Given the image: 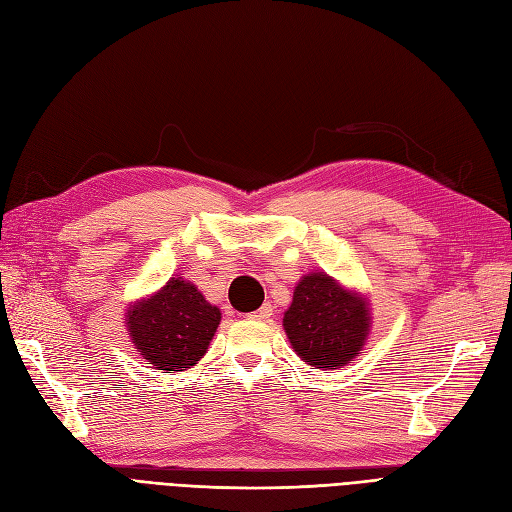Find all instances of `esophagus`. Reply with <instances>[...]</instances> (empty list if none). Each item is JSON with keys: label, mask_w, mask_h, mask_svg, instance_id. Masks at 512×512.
<instances>
[{"label": "esophagus", "mask_w": 512, "mask_h": 512, "mask_svg": "<svg viewBox=\"0 0 512 512\" xmlns=\"http://www.w3.org/2000/svg\"><path fill=\"white\" fill-rule=\"evenodd\" d=\"M273 316V307L267 303V305H262L260 309H256V312H252L250 314V318L252 320H269Z\"/></svg>", "instance_id": "esophagus-1"}]
</instances>
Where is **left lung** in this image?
Listing matches in <instances>:
<instances>
[{
	"label": "left lung",
	"mask_w": 512,
	"mask_h": 512,
	"mask_svg": "<svg viewBox=\"0 0 512 512\" xmlns=\"http://www.w3.org/2000/svg\"><path fill=\"white\" fill-rule=\"evenodd\" d=\"M290 344L305 363L335 369L352 361L369 331V309L324 273L303 277L284 314Z\"/></svg>",
	"instance_id": "obj_1"
}]
</instances>
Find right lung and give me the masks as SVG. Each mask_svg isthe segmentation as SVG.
<instances>
[{
	"instance_id": "right-lung-1",
	"label": "right lung",
	"mask_w": 512,
	"mask_h": 512,
	"mask_svg": "<svg viewBox=\"0 0 512 512\" xmlns=\"http://www.w3.org/2000/svg\"><path fill=\"white\" fill-rule=\"evenodd\" d=\"M220 318V309L190 282L173 277L158 294L130 309L128 331L151 365L173 374L203 359Z\"/></svg>"
}]
</instances>
